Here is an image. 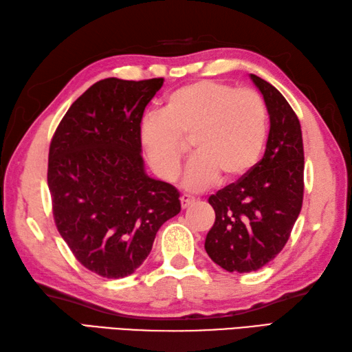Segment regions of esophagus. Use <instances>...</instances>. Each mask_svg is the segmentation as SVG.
I'll return each mask as SVG.
<instances>
[{"mask_svg": "<svg viewBox=\"0 0 352 352\" xmlns=\"http://www.w3.org/2000/svg\"><path fill=\"white\" fill-rule=\"evenodd\" d=\"M195 197L192 196H190V195H182L181 196V205H182V208H188V206H191L192 204H195Z\"/></svg>", "mask_w": 352, "mask_h": 352, "instance_id": "esophagus-1", "label": "esophagus"}]
</instances>
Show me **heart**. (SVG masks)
<instances>
[{"label":"heart","mask_w":352,"mask_h":352,"mask_svg":"<svg viewBox=\"0 0 352 352\" xmlns=\"http://www.w3.org/2000/svg\"><path fill=\"white\" fill-rule=\"evenodd\" d=\"M269 113L261 94L220 80H199L164 98L161 113L141 120L138 136L155 173L173 182L181 173L191 140L195 157L184 184L205 190L219 182H234L248 175L267 138Z\"/></svg>","instance_id":"1"}]
</instances>
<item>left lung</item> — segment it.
Segmentation results:
<instances>
[{
    "mask_svg": "<svg viewBox=\"0 0 352 352\" xmlns=\"http://www.w3.org/2000/svg\"><path fill=\"white\" fill-rule=\"evenodd\" d=\"M266 102L270 131L266 152L248 175L208 202L216 221L206 235L211 260L228 272L266 266L289 240L304 199V144L295 111L275 86L250 74Z\"/></svg>",
    "mask_w": 352,
    "mask_h": 352,
    "instance_id": "8db88e82",
    "label": "left lung"
}]
</instances>
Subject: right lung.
I'll return each instance as SVG.
<instances>
[{"mask_svg":"<svg viewBox=\"0 0 352 352\" xmlns=\"http://www.w3.org/2000/svg\"><path fill=\"white\" fill-rule=\"evenodd\" d=\"M164 78L94 83L52 138L47 181L57 231L77 261L103 278L133 274L156 232L181 211L179 191L144 171L138 129Z\"/></svg>","mask_w":352,"mask_h":352,"instance_id":"obj_1","label":"right lung"}]
</instances>
